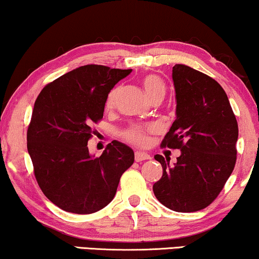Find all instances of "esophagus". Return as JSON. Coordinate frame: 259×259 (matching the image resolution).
I'll return each instance as SVG.
<instances>
[{"label":"esophagus","instance_id":"esophagus-1","mask_svg":"<svg viewBox=\"0 0 259 259\" xmlns=\"http://www.w3.org/2000/svg\"><path fill=\"white\" fill-rule=\"evenodd\" d=\"M134 159H136V161H143V160H147V159H151V157L147 153H145V152H136V154H134Z\"/></svg>","mask_w":259,"mask_h":259}]
</instances>
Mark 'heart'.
I'll return each instance as SVG.
<instances>
[{
	"label": "heart",
	"mask_w": 259,
	"mask_h": 259,
	"mask_svg": "<svg viewBox=\"0 0 259 259\" xmlns=\"http://www.w3.org/2000/svg\"><path fill=\"white\" fill-rule=\"evenodd\" d=\"M141 83H143V87L145 90V93H146L147 98L150 99L151 101L153 100H162L165 97L166 93V86L160 77L158 75H153V74H150V75H146L143 77L141 80ZM121 92V87H115L111 91V93L108 94L107 100H106V107L112 108L113 106L115 105L116 100H118V97ZM154 131L153 126H132L130 127L128 130L125 131L123 133V137L126 138L130 143L140 145V146H144V145L147 144L148 138L147 134L152 133Z\"/></svg>",
	"instance_id": "obj_1"
}]
</instances>
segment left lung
<instances>
[{"mask_svg": "<svg viewBox=\"0 0 259 259\" xmlns=\"http://www.w3.org/2000/svg\"><path fill=\"white\" fill-rule=\"evenodd\" d=\"M172 79L177 116L161 146L178 148L180 155L175 165L154 155L162 176L153 192L169 210L194 212L218 197L235 168L238 123L214 79L185 65L173 67Z\"/></svg>", "mask_w": 259, "mask_h": 259, "instance_id": "left-lung-1", "label": "left lung"}]
</instances>
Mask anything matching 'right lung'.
<instances>
[{
    "mask_svg": "<svg viewBox=\"0 0 259 259\" xmlns=\"http://www.w3.org/2000/svg\"><path fill=\"white\" fill-rule=\"evenodd\" d=\"M131 72L81 66L48 83L35 101L28 153L42 192L63 211L90 214L107 206L133 164V150L120 141L108 144L99 158L87 146L109 92Z\"/></svg>",
    "mask_w": 259,
    "mask_h": 259,
    "instance_id": "right-lung-1",
    "label": "right lung"
}]
</instances>
